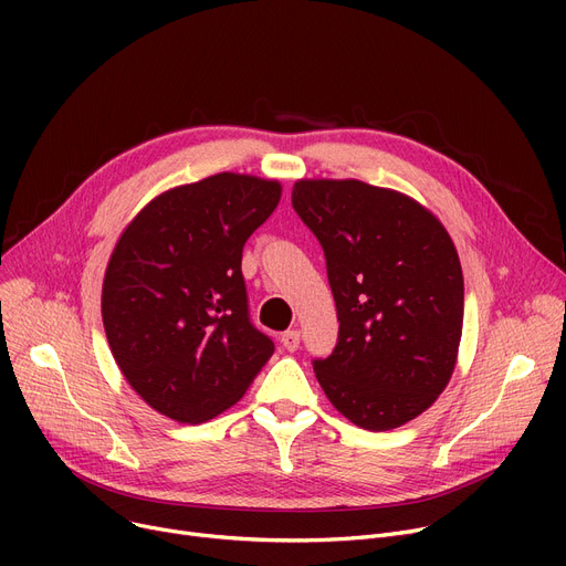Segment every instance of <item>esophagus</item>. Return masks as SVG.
<instances>
[{
	"label": "esophagus",
	"mask_w": 566,
	"mask_h": 566,
	"mask_svg": "<svg viewBox=\"0 0 566 566\" xmlns=\"http://www.w3.org/2000/svg\"><path fill=\"white\" fill-rule=\"evenodd\" d=\"M280 342L286 350H295L301 346V333L298 331H286V333L280 335Z\"/></svg>",
	"instance_id": "34e87169"
}]
</instances>
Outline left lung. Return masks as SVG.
Wrapping results in <instances>:
<instances>
[{
    "instance_id": "8db88e82",
    "label": "left lung",
    "mask_w": 566,
    "mask_h": 566,
    "mask_svg": "<svg viewBox=\"0 0 566 566\" xmlns=\"http://www.w3.org/2000/svg\"><path fill=\"white\" fill-rule=\"evenodd\" d=\"M295 213L325 254L339 337L314 371L346 420L397 429L452 378L463 331V273L452 238L415 199L355 178H301Z\"/></svg>"
}]
</instances>
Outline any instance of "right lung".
I'll return each mask as SVG.
<instances>
[{
	"instance_id": "add662e5",
	"label": "right lung",
	"mask_w": 566,
	"mask_h": 566,
	"mask_svg": "<svg viewBox=\"0 0 566 566\" xmlns=\"http://www.w3.org/2000/svg\"><path fill=\"white\" fill-rule=\"evenodd\" d=\"M280 197V181L222 171L158 195L118 235L103 280L105 335L130 388L176 422L216 418L271 360L241 261Z\"/></svg>"
}]
</instances>
